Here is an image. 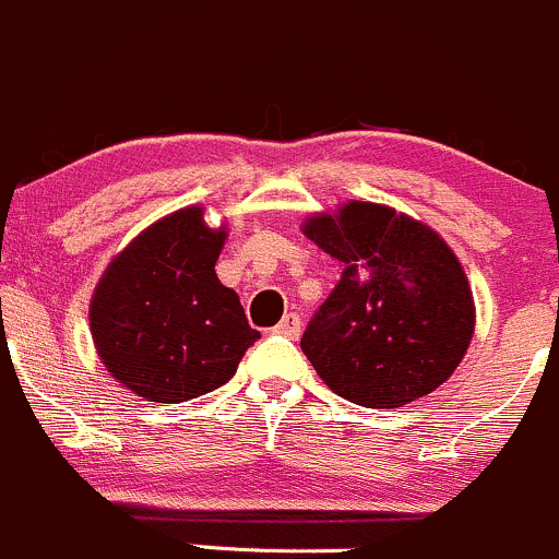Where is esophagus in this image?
I'll return each mask as SVG.
<instances>
[{
  "label": "esophagus",
  "instance_id": "1",
  "mask_svg": "<svg viewBox=\"0 0 559 559\" xmlns=\"http://www.w3.org/2000/svg\"><path fill=\"white\" fill-rule=\"evenodd\" d=\"M274 334L287 336V340H296V336L301 334V318H298L296 312H287L285 318L274 325Z\"/></svg>",
  "mask_w": 559,
  "mask_h": 559
}]
</instances>
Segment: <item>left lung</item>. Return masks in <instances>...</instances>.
Instances as JSON below:
<instances>
[{
  "label": "left lung",
  "mask_w": 559,
  "mask_h": 559,
  "mask_svg": "<svg viewBox=\"0 0 559 559\" xmlns=\"http://www.w3.org/2000/svg\"><path fill=\"white\" fill-rule=\"evenodd\" d=\"M304 234L345 266L301 336L325 385L361 407H402L443 385L475 325L451 247L427 225L364 201L312 217Z\"/></svg>",
  "instance_id": "left-lung-1"
}]
</instances>
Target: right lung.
<instances>
[{
  "instance_id": "add662e5",
  "label": "right lung",
  "mask_w": 559,
  "mask_h": 559,
  "mask_svg": "<svg viewBox=\"0 0 559 559\" xmlns=\"http://www.w3.org/2000/svg\"><path fill=\"white\" fill-rule=\"evenodd\" d=\"M223 241L203 209H181L143 230L99 280L90 307L94 347L143 400L176 405L219 389L261 340L214 272Z\"/></svg>"
}]
</instances>
